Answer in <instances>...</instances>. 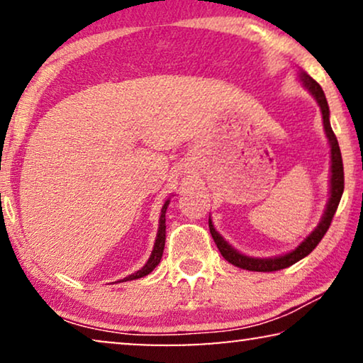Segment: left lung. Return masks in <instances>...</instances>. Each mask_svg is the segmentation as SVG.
Masks as SVG:
<instances>
[{"mask_svg": "<svg viewBox=\"0 0 363 363\" xmlns=\"http://www.w3.org/2000/svg\"><path fill=\"white\" fill-rule=\"evenodd\" d=\"M299 81L302 82L307 91H309L314 99L319 104L320 112H322V121H324V130L325 135L329 138L330 143V196L329 201H327V208L324 211V216L314 231L311 233L309 236L306 238L304 241L301 242L299 246L296 247L294 251L287 252V255L282 256H274V257H250L241 255L240 251H236L235 247L223 240V236L215 230L211 220L210 223V233L215 240L218 250H220L221 256L225 257L228 262H231L233 266L241 267V269L246 271H257V272H271V271H279L284 269V267H289L294 264V262L301 261L302 257H306L309 252L314 251V247L319 245L322 238L329 230L332 218H334L337 206H339L342 193H344V163H342V155H340V148H339V142H337V137L334 130L330 127V121H329V104H327L325 94L322 91V87L317 84L314 79H312L309 74L304 71H299Z\"/></svg>", "mask_w": 363, "mask_h": 363, "instance_id": "8db88e82", "label": "left lung"}]
</instances>
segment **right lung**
<instances>
[{"instance_id":"add662e5","label":"right lung","mask_w":363,"mask_h":363,"mask_svg":"<svg viewBox=\"0 0 363 363\" xmlns=\"http://www.w3.org/2000/svg\"><path fill=\"white\" fill-rule=\"evenodd\" d=\"M170 205V198L163 203L162 206V213H160V220H158V233H157V240H155V245H153V251L150 257H148V261L145 262V266L142 267V269H138L137 272H133V274L123 277V281H133V279H138V277H143L147 274H150V272L155 269L158 266V262L162 259V255H163V247H165V213H167V208Z\"/></svg>"}]
</instances>
